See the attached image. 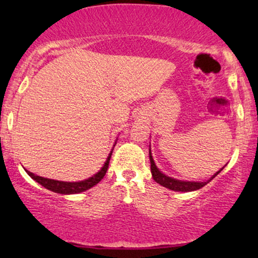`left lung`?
Returning a JSON list of instances; mask_svg holds the SVG:
<instances>
[{"label":"left lung","mask_w":258,"mask_h":258,"mask_svg":"<svg viewBox=\"0 0 258 258\" xmlns=\"http://www.w3.org/2000/svg\"><path fill=\"white\" fill-rule=\"evenodd\" d=\"M149 158H150V170H151V175H153V178L155 179V182H157L158 184L165 186V188L174 190V191H194V190H199L204 186L206 184H208L211 179H213L215 176H217L220 174L221 170H223V168L221 169L220 171H217L216 174L211 176V177L208 179L206 182H194V181H181V179H176L172 177H169V176L164 175L163 172L160 171V169L156 167L155 164L153 155H151V149L149 148Z\"/></svg>","instance_id":"8db88e82"}]
</instances>
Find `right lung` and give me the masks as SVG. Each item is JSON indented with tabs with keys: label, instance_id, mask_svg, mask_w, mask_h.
<instances>
[{
	"label": "right lung",
	"instance_id": "1",
	"mask_svg": "<svg viewBox=\"0 0 258 258\" xmlns=\"http://www.w3.org/2000/svg\"><path fill=\"white\" fill-rule=\"evenodd\" d=\"M116 144V143H115ZM115 147V146H114ZM112 150V148L110 154L105 161V163L103 164V167L101 168V170L95 174L91 177L84 179V181H80V182H63V181H56V179H51V178H45L42 177V176H37L33 174V172L27 171V174L30 176L34 181H36L37 183H40L42 186H44L45 189L50 190V191L57 192V194H62V195H72V194H80L86 191V190L93 188L94 185H96L98 182L101 181L102 178L104 177L105 172L108 170V165H109V161H110Z\"/></svg>",
	"mask_w": 258,
	"mask_h": 258
}]
</instances>
